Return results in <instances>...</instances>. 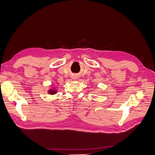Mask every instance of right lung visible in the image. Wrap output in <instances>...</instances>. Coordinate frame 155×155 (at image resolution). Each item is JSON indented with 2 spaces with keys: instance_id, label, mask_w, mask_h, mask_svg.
<instances>
[{
  "instance_id": "right-lung-1",
  "label": "right lung",
  "mask_w": 155,
  "mask_h": 155,
  "mask_svg": "<svg viewBox=\"0 0 155 155\" xmlns=\"http://www.w3.org/2000/svg\"><path fill=\"white\" fill-rule=\"evenodd\" d=\"M48 93L50 95H54L57 93V90L54 89H50L48 90Z\"/></svg>"
}]
</instances>
